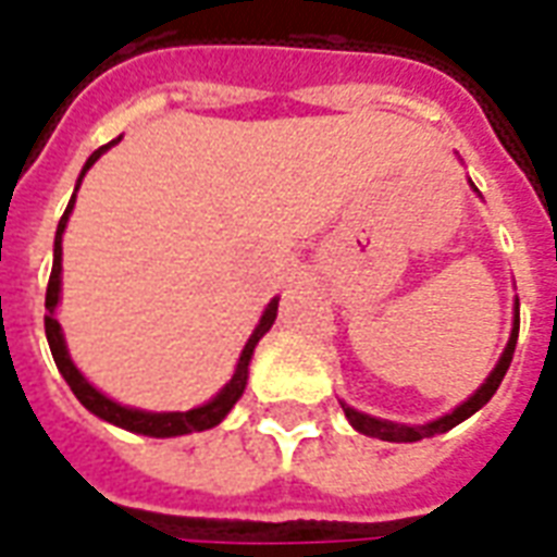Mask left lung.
Returning <instances> with one entry per match:
<instances>
[{
	"instance_id": "8db88e82",
	"label": "left lung",
	"mask_w": 557,
	"mask_h": 557,
	"mask_svg": "<svg viewBox=\"0 0 557 557\" xmlns=\"http://www.w3.org/2000/svg\"><path fill=\"white\" fill-rule=\"evenodd\" d=\"M516 337H519V304H516V319H513V334H510V343H507V349H504L498 367H495V370L490 373V379L483 382V387H480L474 397H468L459 409H454L450 414H444V418L432 420V423H426V426H403V423H391V420L370 418V414H361V411L349 409V406H343V411H346V418L351 420V426H355V430L363 432V435H373V438H382V442H420V438L435 435V432L454 430L456 423H462V420L471 418L474 411L483 409V406L492 399V394L498 391L504 373H507V367H510V361H513Z\"/></svg>"
}]
</instances>
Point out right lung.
<instances>
[{
	"label": "right lung",
	"instance_id": "add662e5",
	"mask_svg": "<svg viewBox=\"0 0 557 557\" xmlns=\"http://www.w3.org/2000/svg\"><path fill=\"white\" fill-rule=\"evenodd\" d=\"M119 143V139H113ZM110 143V146H113ZM110 146H101L89 160H86V166L79 172V182H83V175L89 170L95 160L101 158L103 151ZM71 208H74V196H71V202H67L65 214L59 220V230H55V247H53V271H50V283H47V315H44V331H47V343H50V351H53V361L59 367V373L65 375L67 387L74 391V397L91 411V414H98V418L110 420L115 426H122V430L139 432V435H154V438H170V435H187V432H202L211 430V426H218L220 420L230 414V409L238 403V397L244 394V385H247V367H250V355H253L256 343L265 337L268 327L274 325V319H277V298L268 304V310L259 319V325H256L253 337L247 339V346H244L242 358H238V367H235V375H232V382L223 391H220L218 397L206 403V406H199V409L190 411H163V414H151V411H139V409H125V406H119L113 399H107L101 391H95V387L83 379L77 367L71 363L65 349V339H62V327L55 322V304H59V274H62V232H65L67 214H71Z\"/></svg>",
	"mask_w": 557,
	"mask_h": 557
}]
</instances>
